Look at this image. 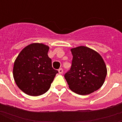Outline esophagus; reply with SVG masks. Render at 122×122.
Wrapping results in <instances>:
<instances>
[{
	"label": "esophagus",
	"instance_id": "esophagus-1",
	"mask_svg": "<svg viewBox=\"0 0 122 122\" xmlns=\"http://www.w3.org/2000/svg\"><path fill=\"white\" fill-rule=\"evenodd\" d=\"M58 72H59V74H62V73H63V69H59L58 70Z\"/></svg>",
	"mask_w": 122,
	"mask_h": 122
}]
</instances>
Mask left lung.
Masks as SVG:
<instances>
[{
	"mask_svg": "<svg viewBox=\"0 0 122 122\" xmlns=\"http://www.w3.org/2000/svg\"><path fill=\"white\" fill-rule=\"evenodd\" d=\"M71 51L73 56L71 68L65 74L69 88L82 95L99 90L107 74L102 57L86 46L72 48Z\"/></svg>",
	"mask_w": 122,
	"mask_h": 122,
	"instance_id": "left-lung-1",
	"label": "left lung"
}]
</instances>
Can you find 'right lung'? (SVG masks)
<instances>
[{
	"label": "right lung",
	"instance_id": "add662e5",
	"mask_svg": "<svg viewBox=\"0 0 122 122\" xmlns=\"http://www.w3.org/2000/svg\"><path fill=\"white\" fill-rule=\"evenodd\" d=\"M48 46L33 43L23 48L15 59L13 76L22 92L31 96L45 93L58 71L53 69Z\"/></svg>",
	"mask_w": 122,
	"mask_h": 122
}]
</instances>
